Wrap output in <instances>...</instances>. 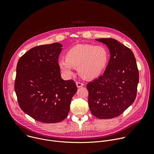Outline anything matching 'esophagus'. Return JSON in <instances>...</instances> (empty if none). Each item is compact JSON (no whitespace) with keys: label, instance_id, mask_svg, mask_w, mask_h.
<instances>
[{"label":"esophagus","instance_id":"obj_1","mask_svg":"<svg viewBox=\"0 0 154 154\" xmlns=\"http://www.w3.org/2000/svg\"><path fill=\"white\" fill-rule=\"evenodd\" d=\"M76 85L78 88H80L84 85V83L80 82H76Z\"/></svg>","mask_w":154,"mask_h":154}]
</instances>
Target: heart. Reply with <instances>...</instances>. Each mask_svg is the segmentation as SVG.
I'll list each match as a JSON object with an SVG mask.
<instances>
[{"label":"heart","instance_id":"heart-1","mask_svg":"<svg viewBox=\"0 0 154 154\" xmlns=\"http://www.w3.org/2000/svg\"><path fill=\"white\" fill-rule=\"evenodd\" d=\"M108 57V52L103 46L78 45L67 52L66 58L58 61V66L66 76L73 74V68H78L79 73L83 77L94 79L105 68Z\"/></svg>","mask_w":154,"mask_h":154}]
</instances>
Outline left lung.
I'll list each match as a JSON object with an SVG mask.
<instances>
[{"label":"left lung","mask_w":154,"mask_h":154,"mask_svg":"<svg viewBox=\"0 0 154 154\" xmlns=\"http://www.w3.org/2000/svg\"><path fill=\"white\" fill-rule=\"evenodd\" d=\"M107 46L110 52L103 75L87 84L91 113L99 119L121 115L135 100L139 72L134 54L113 38L96 39Z\"/></svg>","instance_id":"obj_1"}]
</instances>
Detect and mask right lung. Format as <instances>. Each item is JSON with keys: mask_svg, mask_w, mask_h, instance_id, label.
Instances as JSON below:
<instances>
[{"mask_svg": "<svg viewBox=\"0 0 154 154\" xmlns=\"http://www.w3.org/2000/svg\"><path fill=\"white\" fill-rule=\"evenodd\" d=\"M58 42L34 47L20 57L14 90L22 110L34 119L57 123L67 117L77 88L73 80L61 77Z\"/></svg>", "mask_w": 154, "mask_h": 154, "instance_id": "add662e5", "label": "right lung"}]
</instances>
